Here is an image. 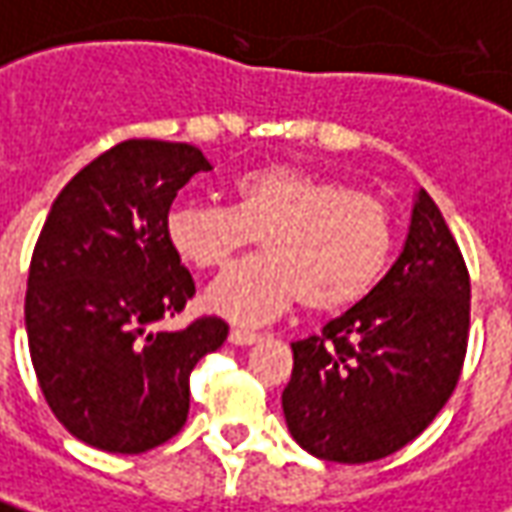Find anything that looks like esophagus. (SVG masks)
I'll use <instances>...</instances> for the list:
<instances>
[{"label":"esophagus","instance_id":"1","mask_svg":"<svg viewBox=\"0 0 512 512\" xmlns=\"http://www.w3.org/2000/svg\"><path fill=\"white\" fill-rule=\"evenodd\" d=\"M229 342L246 347V344L260 342V333H255V330H246V328H232L229 330Z\"/></svg>","mask_w":512,"mask_h":512}]
</instances>
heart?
<instances>
[{
	"instance_id": "1",
	"label": "heart",
	"mask_w": 512,
	"mask_h": 512,
	"mask_svg": "<svg viewBox=\"0 0 512 512\" xmlns=\"http://www.w3.org/2000/svg\"><path fill=\"white\" fill-rule=\"evenodd\" d=\"M232 204H179L165 218L173 255L198 271L229 266L252 243L266 255L238 263L207 288V308L266 322L305 302L336 314L370 297L395 252V215L381 198L297 168L263 165L229 182Z\"/></svg>"
}]
</instances>
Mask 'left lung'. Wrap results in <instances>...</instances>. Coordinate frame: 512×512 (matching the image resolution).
I'll return each instance as SVG.
<instances>
[{
    "label": "left lung",
    "mask_w": 512,
    "mask_h": 512,
    "mask_svg": "<svg viewBox=\"0 0 512 512\" xmlns=\"http://www.w3.org/2000/svg\"><path fill=\"white\" fill-rule=\"evenodd\" d=\"M471 277L443 212L417 193L401 257L370 297L291 344V437L328 462L384 460L446 406L462 373Z\"/></svg>",
    "instance_id": "1"
}]
</instances>
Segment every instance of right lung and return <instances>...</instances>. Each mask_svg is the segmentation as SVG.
<instances>
[{"instance_id": "add662e5", "label": "right lung", "mask_w": 512, "mask_h": 512, "mask_svg": "<svg viewBox=\"0 0 512 512\" xmlns=\"http://www.w3.org/2000/svg\"><path fill=\"white\" fill-rule=\"evenodd\" d=\"M210 162L187 142L125 139L92 159L52 201L38 235L24 325L52 415L86 446L142 454L179 434L190 373L229 325L184 311L196 283L165 238L184 184Z\"/></svg>"}]
</instances>
